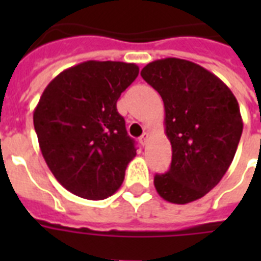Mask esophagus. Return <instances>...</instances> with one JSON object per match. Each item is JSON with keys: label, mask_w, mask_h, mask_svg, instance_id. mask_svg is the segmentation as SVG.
<instances>
[{"label": "esophagus", "mask_w": 261, "mask_h": 261, "mask_svg": "<svg viewBox=\"0 0 261 261\" xmlns=\"http://www.w3.org/2000/svg\"><path fill=\"white\" fill-rule=\"evenodd\" d=\"M149 138H150V137H149V134H147V133H145V134H142V137L139 138V142L142 143L143 146H146L147 142H149Z\"/></svg>", "instance_id": "1"}]
</instances>
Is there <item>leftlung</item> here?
Returning a JSON list of instances; mask_svg holds the SVG:
<instances>
[{"label": "left lung", "instance_id": "obj_1", "mask_svg": "<svg viewBox=\"0 0 261 261\" xmlns=\"http://www.w3.org/2000/svg\"><path fill=\"white\" fill-rule=\"evenodd\" d=\"M141 75L163 98L172 145L171 168L155 174V190L167 202H194L221 181L234 159L243 134L237 98L217 75L186 59H159Z\"/></svg>", "mask_w": 261, "mask_h": 261}]
</instances>
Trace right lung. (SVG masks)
<instances>
[{"label": "right lung", "instance_id": "obj_1", "mask_svg": "<svg viewBox=\"0 0 261 261\" xmlns=\"http://www.w3.org/2000/svg\"><path fill=\"white\" fill-rule=\"evenodd\" d=\"M135 63L87 61L59 73L34 111L39 146L55 178L89 200L114 195L137 154L116 110L138 77Z\"/></svg>", "mask_w": 261, "mask_h": 261}]
</instances>
